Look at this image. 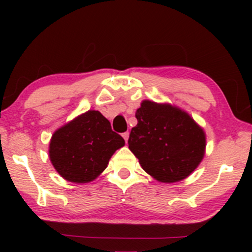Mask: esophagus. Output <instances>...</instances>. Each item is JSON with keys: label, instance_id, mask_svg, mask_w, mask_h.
Here are the masks:
<instances>
[{"label": "esophagus", "instance_id": "1", "mask_svg": "<svg viewBox=\"0 0 252 252\" xmlns=\"http://www.w3.org/2000/svg\"><path fill=\"white\" fill-rule=\"evenodd\" d=\"M128 136H129V133L128 132L123 133V137H124V140L126 141V142H127V140H128Z\"/></svg>", "mask_w": 252, "mask_h": 252}]
</instances>
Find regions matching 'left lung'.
<instances>
[{
  "label": "left lung",
  "instance_id": "left-lung-1",
  "mask_svg": "<svg viewBox=\"0 0 252 252\" xmlns=\"http://www.w3.org/2000/svg\"><path fill=\"white\" fill-rule=\"evenodd\" d=\"M128 148L144 171L160 182H178L192 173L205 154V133L184 110L143 101Z\"/></svg>",
  "mask_w": 252,
  "mask_h": 252
}]
</instances>
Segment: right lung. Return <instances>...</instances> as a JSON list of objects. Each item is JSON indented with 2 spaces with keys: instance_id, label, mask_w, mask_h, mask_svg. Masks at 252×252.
I'll use <instances>...</instances> for the list:
<instances>
[{
  "instance_id": "1",
  "label": "right lung",
  "mask_w": 252,
  "mask_h": 252,
  "mask_svg": "<svg viewBox=\"0 0 252 252\" xmlns=\"http://www.w3.org/2000/svg\"><path fill=\"white\" fill-rule=\"evenodd\" d=\"M124 146L125 140L113 132L109 120L99 111L89 110L53 134L49 158L65 180L86 184L95 180Z\"/></svg>"
}]
</instances>
